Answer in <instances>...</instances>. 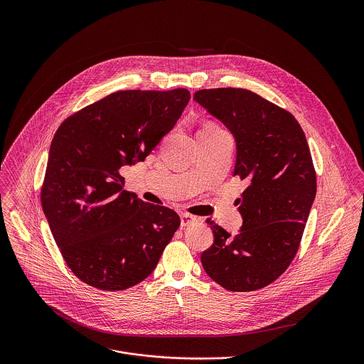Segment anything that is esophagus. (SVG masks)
I'll list each match as a JSON object with an SVG mask.
<instances>
[{
  "label": "esophagus",
  "mask_w": 364,
  "mask_h": 364,
  "mask_svg": "<svg viewBox=\"0 0 364 364\" xmlns=\"http://www.w3.org/2000/svg\"><path fill=\"white\" fill-rule=\"evenodd\" d=\"M195 221H198L196 215H192V214H188V213H182L181 214V225L182 227H188V225H191Z\"/></svg>",
  "instance_id": "34e87169"
}]
</instances>
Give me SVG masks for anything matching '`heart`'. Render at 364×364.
<instances>
[{
	"label": "heart",
	"mask_w": 364,
	"mask_h": 364,
	"mask_svg": "<svg viewBox=\"0 0 364 364\" xmlns=\"http://www.w3.org/2000/svg\"><path fill=\"white\" fill-rule=\"evenodd\" d=\"M214 126H206V129H213Z\"/></svg>",
	"instance_id": "obj_1"
}]
</instances>
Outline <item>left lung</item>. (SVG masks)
Segmentation results:
<instances>
[{
    "mask_svg": "<svg viewBox=\"0 0 364 364\" xmlns=\"http://www.w3.org/2000/svg\"><path fill=\"white\" fill-rule=\"evenodd\" d=\"M193 100L232 133L234 176L247 181L241 231L231 237L210 223L214 242L202 254L208 276L230 291H255L294 259L316 193L306 134L286 109L242 88L195 92Z\"/></svg>",
    "mask_w": 364,
    "mask_h": 364,
    "instance_id": "obj_1",
    "label": "left lung"
}]
</instances>
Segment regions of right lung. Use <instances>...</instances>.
Wrapping results in <instances>:
<instances>
[{
  "mask_svg": "<svg viewBox=\"0 0 364 364\" xmlns=\"http://www.w3.org/2000/svg\"><path fill=\"white\" fill-rule=\"evenodd\" d=\"M189 100L185 88L117 91L57 129L41 199L54 241L81 282L120 291L156 269L179 215L123 191L120 168L144 161Z\"/></svg>",
  "mask_w": 364,
  "mask_h": 364,
  "instance_id": "obj_1",
  "label": "right lung"
}]
</instances>
